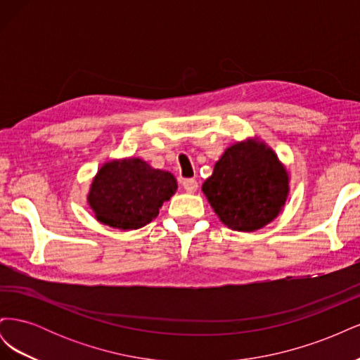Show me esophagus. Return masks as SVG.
Returning <instances> with one entry per match:
<instances>
[{
	"instance_id": "1",
	"label": "esophagus",
	"mask_w": 360,
	"mask_h": 360,
	"mask_svg": "<svg viewBox=\"0 0 360 360\" xmlns=\"http://www.w3.org/2000/svg\"><path fill=\"white\" fill-rule=\"evenodd\" d=\"M183 188H184V191H186V192L193 193L195 191L198 189V181L195 180V179H184L183 180Z\"/></svg>"
}]
</instances>
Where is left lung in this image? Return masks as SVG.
Returning <instances> with one entry per match:
<instances>
[{"instance_id":"left-lung-1","label":"left lung","mask_w":360,"mask_h":360,"mask_svg":"<svg viewBox=\"0 0 360 360\" xmlns=\"http://www.w3.org/2000/svg\"><path fill=\"white\" fill-rule=\"evenodd\" d=\"M202 192L226 226L249 233L279 214L287 200L288 176L274 151L249 141L225 151Z\"/></svg>"}]
</instances>
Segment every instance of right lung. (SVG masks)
Segmentation results:
<instances>
[{"label": "right lung", "mask_w": 360, "mask_h": 360, "mask_svg": "<svg viewBox=\"0 0 360 360\" xmlns=\"http://www.w3.org/2000/svg\"><path fill=\"white\" fill-rule=\"evenodd\" d=\"M177 189L172 174L141 159L105 163L91 184L89 201L97 221L120 230H136L159 214Z\"/></svg>", "instance_id": "obj_1"}]
</instances>
